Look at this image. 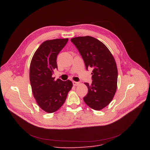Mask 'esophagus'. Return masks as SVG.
<instances>
[{"mask_svg":"<svg viewBox=\"0 0 150 150\" xmlns=\"http://www.w3.org/2000/svg\"><path fill=\"white\" fill-rule=\"evenodd\" d=\"M72 83L74 86H77V85H78L80 83L79 82H76V81H73Z\"/></svg>","mask_w":150,"mask_h":150,"instance_id":"obj_1","label":"esophagus"}]
</instances>
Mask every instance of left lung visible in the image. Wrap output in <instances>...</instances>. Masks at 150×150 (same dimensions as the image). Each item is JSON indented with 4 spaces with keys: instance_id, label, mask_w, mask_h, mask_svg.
Masks as SVG:
<instances>
[{
    "instance_id": "1",
    "label": "left lung",
    "mask_w": 150,
    "mask_h": 150,
    "mask_svg": "<svg viewBox=\"0 0 150 150\" xmlns=\"http://www.w3.org/2000/svg\"><path fill=\"white\" fill-rule=\"evenodd\" d=\"M81 55L86 67L93 69L92 83H84L88 91L83 97L90 108L100 110L113 100L117 88V69L110 50L102 42L91 36L71 40Z\"/></svg>"
}]
</instances>
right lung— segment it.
Listing matches in <instances>:
<instances>
[{
  "label": "right lung",
  "mask_w": 150,
  "mask_h": 150,
  "mask_svg": "<svg viewBox=\"0 0 150 150\" xmlns=\"http://www.w3.org/2000/svg\"><path fill=\"white\" fill-rule=\"evenodd\" d=\"M68 41V38L44 41L31 62L30 80L33 94L40 108L47 113H53L60 109L72 87L70 80H54L52 77L54 71L57 69V56Z\"/></svg>",
  "instance_id": "obj_1"
}]
</instances>
